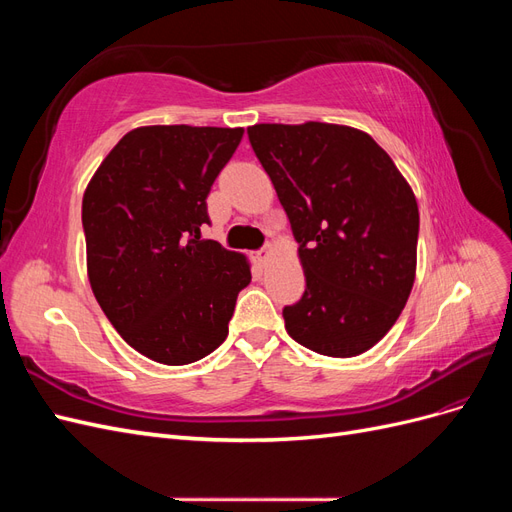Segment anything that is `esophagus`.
<instances>
[{"label":"esophagus","instance_id":"1","mask_svg":"<svg viewBox=\"0 0 512 512\" xmlns=\"http://www.w3.org/2000/svg\"><path fill=\"white\" fill-rule=\"evenodd\" d=\"M271 252H273V245L269 243V245H265V250H260V252H256V260L260 262V265H265V262L269 260V256H271Z\"/></svg>","mask_w":512,"mask_h":512}]
</instances>
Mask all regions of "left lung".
Listing matches in <instances>:
<instances>
[{
  "mask_svg": "<svg viewBox=\"0 0 512 512\" xmlns=\"http://www.w3.org/2000/svg\"><path fill=\"white\" fill-rule=\"evenodd\" d=\"M252 149L299 243L305 292L284 307L288 335L335 359L391 331L416 275L418 205L367 132L337 123H256Z\"/></svg>",
  "mask_w": 512,
  "mask_h": 512,
  "instance_id": "left-lung-1",
  "label": "left lung"
}]
</instances>
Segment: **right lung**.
<instances>
[{"label": "right lung", "mask_w": 512, "mask_h": 512, "mask_svg": "<svg viewBox=\"0 0 512 512\" xmlns=\"http://www.w3.org/2000/svg\"><path fill=\"white\" fill-rule=\"evenodd\" d=\"M243 128L143 126L83 194L87 275L117 333L147 359L188 365L228 335L250 260L200 239L207 196Z\"/></svg>", "instance_id": "right-lung-1"}]
</instances>
